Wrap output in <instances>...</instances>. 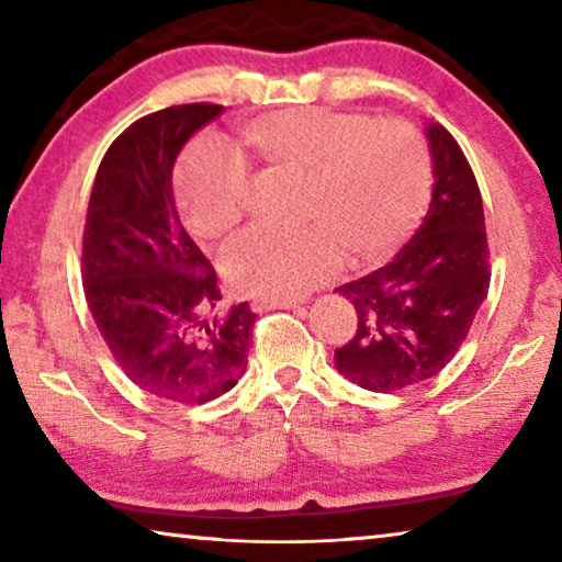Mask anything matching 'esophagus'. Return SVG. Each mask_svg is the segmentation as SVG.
Wrapping results in <instances>:
<instances>
[{
    "label": "esophagus",
    "mask_w": 562,
    "mask_h": 562,
    "mask_svg": "<svg viewBox=\"0 0 562 562\" xmlns=\"http://www.w3.org/2000/svg\"><path fill=\"white\" fill-rule=\"evenodd\" d=\"M300 307L297 300H255L252 312H265V310H292Z\"/></svg>",
    "instance_id": "1"
}]
</instances>
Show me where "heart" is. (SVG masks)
Returning a JSON list of instances; mask_svg holds the SVG:
<instances>
[{
	"mask_svg": "<svg viewBox=\"0 0 562 562\" xmlns=\"http://www.w3.org/2000/svg\"><path fill=\"white\" fill-rule=\"evenodd\" d=\"M247 140L270 160L307 173L297 231L250 227L225 245L223 272L237 292L292 300L339 272L345 247L355 260L394 250L429 205L434 166L422 133L364 113L284 109L262 113ZM178 203L198 237H221L245 215L247 160L223 140L201 138L180 158Z\"/></svg>",
	"mask_w": 562,
	"mask_h": 562,
	"instance_id": "obj_1",
	"label": "heart"
}]
</instances>
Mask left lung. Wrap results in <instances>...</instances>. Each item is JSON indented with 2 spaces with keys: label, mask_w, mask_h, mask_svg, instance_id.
Returning <instances> with one entry per match:
<instances>
[{
  "label": "left lung",
  "mask_w": 562,
  "mask_h": 562,
  "mask_svg": "<svg viewBox=\"0 0 562 562\" xmlns=\"http://www.w3.org/2000/svg\"><path fill=\"white\" fill-rule=\"evenodd\" d=\"M434 198L396 258L337 288L357 310V331L335 364L369 392H402L449 364L488 294L491 265L483 201L461 146L429 126Z\"/></svg>",
  "instance_id": "8db88e82"
}]
</instances>
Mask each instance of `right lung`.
I'll return each mask as SVG.
<instances>
[{
  "mask_svg": "<svg viewBox=\"0 0 562 562\" xmlns=\"http://www.w3.org/2000/svg\"><path fill=\"white\" fill-rule=\"evenodd\" d=\"M221 103L148 113L103 156L89 198L81 274L89 310L133 384L164 402L201 406L237 384L255 312L221 310L213 265L180 223L173 166Z\"/></svg>",
  "mask_w": 562,
  "mask_h": 562,
  "instance_id": "obj_1",
  "label": "right lung"
}]
</instances>
